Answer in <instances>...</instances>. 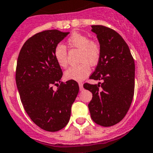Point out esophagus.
<instances>
[{
  "label": "esophagus",
  "mask_w": 153,
  "mask_h": 153,
  "mask_svg": "<svg viewBox=\"0 0 153 153\" xmlns=\"http://www.w3.org/2000/svg\"><path fill=\"white\" fill-rule=\"evenodd\" d=\"M79 90H80V91H82V90H83V84H82V82H79Z\"/></svg>",
  "instance_id": "1"
}]
</instances>
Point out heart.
<instances>
[{
	"label": "heart",
	"instance_id": "b5f03b06",
	"mask_svg": "<svg viewBox=\"0 0 153 153\" xmlns=\"http://www.w3.org/2000/svg\"><path fill=\"white\" fill-rule=\"evenodd\" d=\"M68 44L71 48L80 50L79 61L81 64L71 67L65 72V78L68 80L82 81L91 72L90 65H95L101 57L100 43L94 40H89L88 36L74 32L68 37ZM54 57L62 68L68 66V52L64 45L58 44L54 49Z\"/></svg>",
	"mask_w": 153,
	"mask_h": 153
}]
</instances>
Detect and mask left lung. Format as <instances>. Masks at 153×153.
<instances>
[{"instance_id": "obj_1", "label": "left lung", "mask_w": 153, "mask_h": 153, "mask_svg": "<svg viewBox=\"0 0 153 153\" xmlns=\"http://www.w3.org/2000/svg\"><path fill=\"white\" fill-rule=\"evenodd\" d=\"M101 48V57L90 79L101 84L85 83L92 93L88 104L93 121L104 127L114 126L126 116L134 92V61L128 46L116 31L103 25H91ZM101 88H100V87Z\"/></svg>"}]
</instances>
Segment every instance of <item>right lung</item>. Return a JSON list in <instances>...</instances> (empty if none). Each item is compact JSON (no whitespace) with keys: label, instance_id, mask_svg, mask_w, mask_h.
Masks as SVG:
<instances>
[{"label":"right lung","instance_id":"1","mask_svg":"<svg viewBox=\"0 0 153 153\" xmlns=\"http://www.w3.org/2000/svg\"><path fill=\"white\" fill-rule=\"evenodd\" d=\"M68 34L47 30L34 34L24 43L17 60L16 82L22 104L32 121L47 131L67 126L79 92L75 80L61 82L63 74L54 57L55 47ZM59 85L54 91L52 86Z\"/></svg>","mask_w":153,"mask_h":153}]
</instances>
